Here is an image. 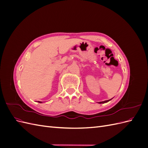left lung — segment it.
I'll list each match as a JSON object with an SVG mask.
<instances>
[{"instance_id":"1","label":"left lung","mask_w":148,"mask_h":148,"mask_svg":"<svg viewBox=\"0 0 148 148\" xmlns=\"http://www.w3.org/2000/svg\"><path fill=\"white\" fill-rule=\"evenodd\" d=\"M111 99H109V100H107V101H102V102H99L98 103H99V104H104V103H106V102H109V101H110Z\"/></svg>"}]
</instances>
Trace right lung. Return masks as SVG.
<instances>
[{"label": "right lung", "instance_id": "1", "mask_svg": "<svg viewBox=\"0 0 148 148\" xmlns=\"http://www.w3.org/2000/svg\"><path fill=\"white\" fill-rule=\"evenodd\" d=\"M38 102H39V103H42V102H41V101H38Z\"/></svg>", "mask_w": 148, "mask_h": 148}]
</instances>
